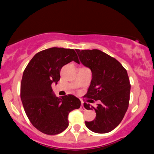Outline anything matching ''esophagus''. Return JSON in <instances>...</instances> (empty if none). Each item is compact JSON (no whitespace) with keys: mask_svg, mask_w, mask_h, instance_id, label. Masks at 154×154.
<instances>
[{"mask_svg":"<svg viewBox=\"0 0 154 154\" xmlns=\"http://www.w3.org/2000/svg\"><path fill=\"white\" fill-rule=\"evenodd\" d=\"M81 109H82V110H85V107L83 106V102H82V104H81Z\"/></svg>","mask_w":154,"mask_h":154,"instance_id":"1","label":"esophagus"}]
</instances>
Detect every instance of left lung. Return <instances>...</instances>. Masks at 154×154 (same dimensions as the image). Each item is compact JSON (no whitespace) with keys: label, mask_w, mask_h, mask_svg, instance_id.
Returning <instances> with one entry per match:
<instances>
[{"label":"left lung","mask_w":154,"mask_h":154,"mask_svg":"<svg viewBox=\"0 0 154 154\" xmlns=\"http://www.w3.org/2000/svg\"><path fill=\"white\" fill-rule=\"evenodd\" d=\"M75 51L82 64L92 71L85 97L101 102L96 108L84 103L86 109L96 112L95 119L85 121V125L96 133H107L119 125L128 110L130 84L127 71L119 61L100 50Z\"/></svg>","instance_id":"left-lung-1"}]
</instances>
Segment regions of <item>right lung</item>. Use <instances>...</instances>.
<instances>
[{
  "mask_svg": "<svg viewBox=\"0 0 154 154\" xmlns=\"http://www.w3.org/2000/svg\"><path fill=\"white\" fill-rule=\"evenodd\" d=\"M71 61L79 63L74 50L51 48L35 54L24 71L21 83V100L31 124L44 134H60L69 126L68 115L81 106L72 94L57 97L52 83L57 84L60 70Z\"/></svg>",
  "mask_w": 154,
  "mask_h": 154,
  "instance_id": "right-lung-1",
  "label": "right lung"
}]
</instances>
